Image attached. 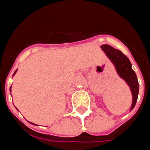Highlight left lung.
Wrapping results in <instances>:
<instances>
[{"label": "left lung", "instance_id": "left-lung-1", "mask_svg": "<svg viewBox=\"0 0 150 150\" xmlns=\"http://www.w3.org/2000/svg\"><path fill=\"white\" fill-rule=\"evenodd\" d=\"M100 47L113 63L119 75L125 79L129 86L133 96L132 105L131 107V110H132L136 104L138 97L139 84L136 74L132 68V64L126 55H125L120 50H116L112 46L106 44Z\"/></svg>", "mask_w": 150, "mask_h": 150}]
</instances>
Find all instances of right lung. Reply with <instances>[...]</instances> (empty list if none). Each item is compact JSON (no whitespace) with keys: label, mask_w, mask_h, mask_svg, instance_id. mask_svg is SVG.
Wrapping results in <instances>:
<instances>
[{"label":"right lung","mask_w":150,"mask_h":150,"mask_svg":"<svg viewBox=\"0 0 150 150\" xmlns=\"http://www.w3.org/2000/svg\"><path fill=\"white\" fill-rule=\"evenodd\" d=\"M16 71H17V70L15 71V73L13 74V75H15V74H16ZM10 92H11V86H10ZM31 124H34V123H31Z\"/></svg>","instance_id":"right-lung-1"}]
</instances>
